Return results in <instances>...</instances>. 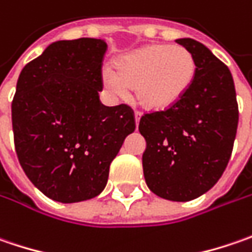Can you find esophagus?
<instances>
[{
	"mask_svg": "<svg viewBox=\"0 0 252 252\" xmlns=\"http://www.w3.org/2000/svg\"><path fill=\"white\" fill-rule=\"evenodd\" d=\"M139 118H141V113L139 111H135V126H138L139 124Z\"/></svg>",
	"mask_w": 252,
	"mask_h": 252,
	"instance_id": "obj_1",
	"label": "esophagus"
}]
</instances>
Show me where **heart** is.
<instances>
[{"instance_id":"b5f03b06","label":"heart","mask_w":252,"mask_h":252,"mask_svg":"<svg viewBox=\"0 0 252 252\" xmlns=\"http://www.w3.org/2000/svg\"><path fill=\"white\" fill-rule=\"evenodd\" d=\"M197 64L183 46L148 45L117 59L114 71L101 73L104 89L124 97L134 87L139 104L151 111H163L179 103L194 82Z\"/></svg>"}]
</instances>
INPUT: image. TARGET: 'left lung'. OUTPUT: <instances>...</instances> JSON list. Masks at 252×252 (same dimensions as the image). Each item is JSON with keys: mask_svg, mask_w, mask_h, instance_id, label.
Returning <instances> with one entry per match:
<instances>
[{"mask_svg": "<svg viewBox=\"0 0 252 252\" xmlns=\"http://www.w3.org/2000/svg\"><path fill=\"white\" fill-rule=\"evenodd\" d=\"M197 64L194 82L179 103L141 117L147 141L142 168L148 188L159 197L189 202L210 190L230 160L238 126L233 76L203 43L176 40Z\"/></svg>", "mask_w": 252, "mask_h": 252, "instance_id": "8db88e82", "label": "left lung"}]
</instances>
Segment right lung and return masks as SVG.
Segmentation results:
<instances>
[{"instance_id": "right-lung-1", "label": "right lung", "mask_w": 252, "mask_h": 252, "mask_svg": "<svg viewBox=\"0 0 252 252\" xmlns=\"http://www.w3.org/2000/svg\"><path fill=\"white\" fill-rule=\"evenodd\" d=\"M101 39L58 40L22 69L12 100L19 163L52 200L76 203L104 190L110 165L135 129L126 104H101Z\"/></svg>"}]
</instances>
